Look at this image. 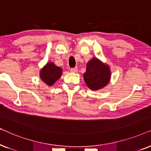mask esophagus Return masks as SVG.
I'll return each instance as SVG.
<instances>
[{
	"label": "esophagus",
	"mask_w": 151,
	"mask_h": 151,
	"mask_svg": "<svg viewBox=\"0 0 151 151\" xmlns=\"http://www.w3.org/2000/svg\"><path fill=\"white\" fill-rule=\"evenodd\" d=\"M77 71H78L77 68H71V69H70V72H72V73H75V72H77Z\"/></svg>",
	"instance_id": "34e87169"
}]
</instances>
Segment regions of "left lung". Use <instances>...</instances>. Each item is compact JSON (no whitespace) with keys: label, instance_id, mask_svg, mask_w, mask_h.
Wrapping results in <instances>:
<instances>
[{"label":"left lung","instance_id":"left-lung-1","mask_svg":"<svg viewBox=\"0 0 151 151\" xmlns=\"http://www.w3.org/2000/svg\"><path fill=\"white\" fill-rule=\"evenodd\" d=\"M111 71L108 64L96 57L92 58L87 63L83 79L91 90L96 91L105 87L110 82Z\"/></svg>","mask_w":151,"mask_h":151}]
</instances>
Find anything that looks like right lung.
Wrapping results in <instances>:
<instances>
[{
    "label": "right lung",
    "instance_id": "1",
    "mask_svg": "<svg viewBox=\"0 0 151 151\" xmlns=\"http://www.w3.org/2000/svg\"><path fill=\"white\" fill-rule=\"evenodd\" d=\"M62 72L53 62H48L40 71V78L46 85L52 86L61 77Z\"/></svg>",
    "mask_w": 151,
    "mask_h": 151
}]
</instances>
